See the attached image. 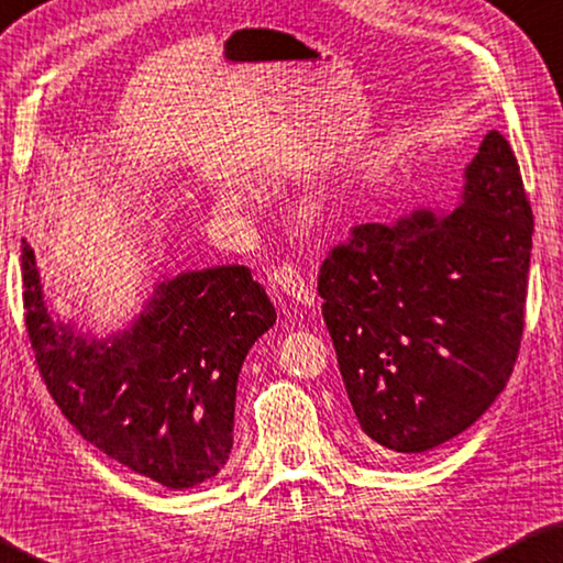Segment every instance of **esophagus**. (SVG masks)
I'll return each instance as SVG.
<instances>
[{"instance_id": "34e87169", "label": "esophagus", "mask_w": 563, "mask_h": 563, "mask_svg": "<svg viewBox=\"0 0 563 563\" xmlns=\"http://www.w3.org/2000/svg\"><path fill=\"white\" fill-rule=\"evenodd\" d=\"M271 283L275 290L285 297H290V300H295V302L307 305V307L314 302L310 283H307L302 268L295 266V263H280L278 268H273Z\"/></svg>"}]
</instances>
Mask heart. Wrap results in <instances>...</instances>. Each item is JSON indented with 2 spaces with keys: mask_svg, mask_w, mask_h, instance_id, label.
I'll return each instance as SVG.
<instances>
[{
  "mask_svg": "<svg viewBox=\"0 0 563 563\" xmlns=\"http://www.w3.org/2000/svg\"><path fill=\"white\" fill-rule=\"evenodd\" d=\"M307 214H310V217H312V214H317V202H312L310 207H307Z\"/></svg>",
  "mask_w": 563,
  "mask_h": 563,
  "instance_id": "obj_1",
  "label": "heart"
}]
</instances>
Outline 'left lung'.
<instances>
[{
    "label": "left lung",
    "instance_id": "obj_1",
    "mask_svg": "<svg viewBox=\"0 0 563 563\" xmlns=\"http://www.w3.org/2000/svg\"><path fill=\"white\" fill-rule=\"evenodd\" d=\"M449 214L361 224L319 268L356 434L424 454L464 432L508 383L525 329L532 207L510 143L488 131Z\"/></svg>",
    "mask_w": 563,
    "mask_h": 563
}]
</instances>
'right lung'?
<instances>
[{
    "instance_id": "1",
    "label": "right lung",
    "mask_w": 563,
    "mask_h": 563,
    "mask_svg": "<svg viewBox=\"0 0 563 563\" xmlns=\"http://www.w3.org/2000/svg\"><path fill=\"white\" fill-rule=\"evenodd\" d=\"M21 278L38 371L82 439L170 490L224 468L241 363L275 324V307L246 266L165 278L131 327L107 339L51 312L26 239Z\"/></svg>"
}]
</instances>
